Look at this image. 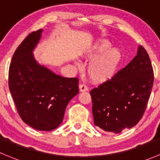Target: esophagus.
I'll use <instances>...</instances> for the list:
<instances>
[{
	"label": "esophagus",
	"mask_w": 160,
	"mask_h": 160,
	"mask_svg": "<svg viewBox=\"0 0 160 160\" xmlns=\"http://www.w3.org/2000/svg\"><path fill=\"white\" fill-rule=\"evenodd\" d=\"M79 89H80V92H85V91L88 90V87L83 83L80 84V85H79Z\"/></svg>",
	"instance_id": "obj_1"
}]
</instances>
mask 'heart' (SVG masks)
<instances>
[{
	"mask_svg": "<svg viewBox=\"0 0 160 160\" xmlns=\"http://www.w3.org/2000/svg\"><path fill=\"white\" fill-rule=\"evenodd\" d=\"M111 48L109 42L100 40L84 55L87 59H94L87 68L89 77L93 81L100 83L108 80L116 71L122 60V54L118 49Z\"/></svg>",
	"mask_w": 160,
	"mask_h": 160,
	"instance_id": "b5f03b06",
	"label": "heart"
}]
</instances>
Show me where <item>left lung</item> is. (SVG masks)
Segmentation results:
<instances>
[{
    "instance_id": "left-lung-1",
    "label": "left lung",
    "mask_w": 160,
    "mask_h": 160,
    "mask_svg": "<svg viewBox=\"0 0 160 160\" xmlns=\"http://www.w3.org/2000/svg\"><path fill=\"white\" fill-rule=\"evenodd\" d=\"M153 80L150 57L140 45L127 66L90 91L95 125L115 134L134 127L144 114Z\"/></svg>"
}]
</instances>
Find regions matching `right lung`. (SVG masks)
I'll return each mask as SVG.
<instances>
[{
  "label": "right lung",
  "instance_id": "1",
  "mask_svg": "<svg viewBox=\"0 0 160 160\" xmlns=\"http://www.w3.org/2000/svg\"><path fill=\"white\" fill-rule=\"evenodd\" d=\"M42 32L29 33L15 51L8 84L22 120L33 128L49 131L62 122L68 102L79 92V80L56 75L36 62L32 51Z\"/></svg>",
  "mask_w": 160,
  "mask_h": 160
}]
</instances>
